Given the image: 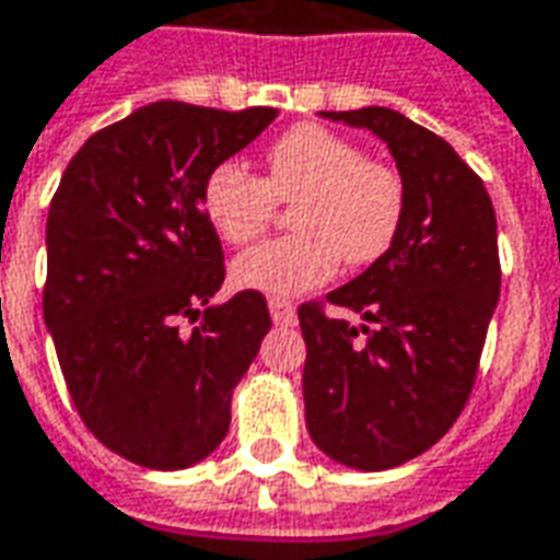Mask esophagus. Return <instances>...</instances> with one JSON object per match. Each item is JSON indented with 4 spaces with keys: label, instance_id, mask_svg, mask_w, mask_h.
Wrapping results in <instances>:
<instances>
[{
    "label": "esophagus",
    "instance_id": "1",
    "mask_svg": "<svg viewBox=\"0 0 560 560\" xmlns=\"http://www.w3.org/2000/svg\"><path fill=\"white\" fill-rule=\"evenodd\" d=\"M268 311H271V319L277 326H292L295 323V304L289 299H268Z\"/></svg>",
    "mask_w": 560,
    "mask_h": 560
}]
</instances>
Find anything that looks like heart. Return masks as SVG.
Here are the masks:
<instances>
[{"label": "heart", "mask_w": 560, "mask_h": 560, "mask_svg": "<svg viewBox=\"0 0 560 560\" xmlns=\"http://www.w3.org/2000/svg\"><path fill=\"white\" fill-rule=\"evenodd\" d=\"M200 200L215 234L229 243L258 237L271 225L277 200H292L289 225L299 231L234 258V280L268 295L323 287L341 258L357 268L372 265L390 249L405 215L402 176L319 125L280 133L265 158V176L237 161L215 164Z\"/></svg>", "instance_id": "1"}]
</instances>
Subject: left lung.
I'll return each mask as SVG.
<instances>
[{
	"label": "left lung",
	"instance_id": "left-lung-1",
	"mask_svg": "<svg viewBox=\"0 0 560 560\" xmlns=\"http://www.w3.org/2000/svg\"><path fill=\"white\" fill-rule=\"evenodd\" d=\"M387 142L405 185L402 229L326 304L299 307L304 418L317 448L362 472L393 469L433 448L476 384L500 299L497 215L485 183L433 130L399 112H319Z\"/></svg>",
	"mask_w": 560,
	"mask_h": 560
}]
</instances>
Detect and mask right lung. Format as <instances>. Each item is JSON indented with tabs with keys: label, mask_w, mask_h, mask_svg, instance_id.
Segmentation results:
<instances>
[{
	"label": "right lung",
	"mask_w": 560,
	"mask_h": 560,
	"mask_svg": "<svg viewBox=\"0 0 560 560\" xmlns=\"http://www.w3.org/2000/svg\"><path fill=\"white\" fill-rule=\"evenodd\" d=\"M273 118L149 103L96 130L54 195L45 326L84 427L130 464L185 469L229 433L271 314L256 289L210 304L225 258L200 191Z\"/></svg>",
	"instance_id": "add662e5"
}]
</instances>
